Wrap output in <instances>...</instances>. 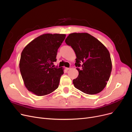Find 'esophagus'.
<instances>
[{"label": "esophagus", "instance_id": "34e87169", "mask_svg": "<svg viewBox=\"0 0 132 132\" xmlns=\"http://www.w3.org/2000/svg\"><path fill=\"white\" fill-rule=\"evenodd\" d=\"M65 69H66V71H68V70H69L70 69V68H67V67H66V68H65Z\"/></svg>", "mask_w": 132, "mask_h": 132}]
</instances>
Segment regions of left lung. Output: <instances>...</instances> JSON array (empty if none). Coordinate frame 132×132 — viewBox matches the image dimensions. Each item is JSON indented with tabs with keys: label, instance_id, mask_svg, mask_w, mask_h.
<instances>
[{
	"label": "left lung",
	"instance_id": "left-lung-1",
	"mask_svg": "<svg viewBox=\"0 0 132 132\" xmlns=\"http://www.w3.org/2000/svg\"><path fill=\"white\" fill-rule=\"evenodd\" d=\"M76 53L78 77L74 87L87 94L100 93L107 84L112 72L110 52L98 39L87 33H73L65 39ZM80 68H79V67Z\"/></svg>",
	"mask_w": 132,
	"mask_h": 132
}]
</instances>
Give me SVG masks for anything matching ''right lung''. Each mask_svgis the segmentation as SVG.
<instances>
[{
	"label": "right lung",
	"instance_id": "obj_1",
	"mask_svg": "<svg viewBox=\"0 0 132 132\" xmlns=\"http://www.w3.org/2000/svg\"><path fill=\"white\" fill-rule=\"evenodd\" d=\"M65 37L64 34H44L22 50L20 71L25 87L32 93L43 96L58 88L64 68L54 67L53 62Z\"/></svg>",
	"mask_w": 132,
	"mask_h": 132
}]
</instances>
